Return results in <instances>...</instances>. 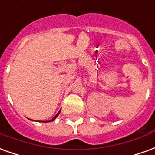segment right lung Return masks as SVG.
<instances>
[{
  "mask_svg": "<svg viewBox=\"0 0 155 155\" xmlns=\"http://www.w3.org/2000/svg\"><path fill=\"white\" fill-rule=\"evenodd\" d=\"M60 112H61V110L59 111V112H58L57 114H56V115H55V116H54V118H53V119H52V120H50V121H49V122H51V121H53V120H54V119H55V118H56V117H57L58 115H59V114H60ZM46 122H47V121H46Z\"/></svg>",
  "mask_w": 155,
  "mask_h": 155,
  "instance_id": "obj_1",
  "label": "right lung"
}]
</instances>
